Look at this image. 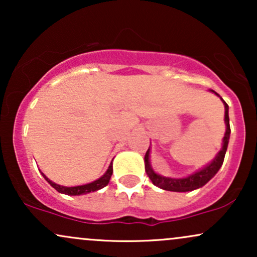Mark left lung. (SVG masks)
I'll use <instances>...</instances> for the list:
<instances>
[{"instance_id": "left-lung-1", "label": "left lung", "mask_w": 257, "mask_h": 257, "mask_svg": "<svg viewBox=\"0 0 257 257\" xmlns=\"http://www.w3.org/2000/svg\"><path fill=\"white\" fill-rule=\"evenodd\" d=\"M210 91H213L214 94H216L217 96H220L216 91L214 90H210ZM220 99L222 100L223 105H225L226 133L222 141V149H221L220 152L217 153L216 157L211 161V163H209L208 166L203 168V169L198 170V172L191 174V175L186 176V178L173 179V178H166V176H162L159 175V174L153 172L151 164H150V149H149L145 155V170L153 185L166 191H173V192H188V191L197 190V188L204 186L209 180L214 178L215 174L219 172V169L223 163V159H225L227 146H228V141H229V134H231V128H229V117H228V105L226 104V101L221 98V96Z\"/></svg>"}]
</instances>
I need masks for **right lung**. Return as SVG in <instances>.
<instances>
[{
	"instance_id": "1",
	"label": "right lung",
	"mask_w": 257,
	"mask_h": 257,
	"mask_svg": "<svg viewBox=\"0 0 257 257\" xmlns=\"http://www.w3.org/2000/svg\"><path fill=\"white\" fill-rule=\"evenodd\" d=\"M112 173H113V169H112V162H111V164L108 166V169L106 170V173L101 176V178L95 180V181L90 182V184H85V185H81V186H73V187L60 186V185L55 184V182L51 181V180L47 178L43 173H42V175H43V178L49 182V185H51L53 188H55L58 192L64 193V194H69V196H79V194H87L89 192H94V191L101 190L102 187L107 186L108 181H110V179H111Z\"/></svg>"
}]
</instances>
